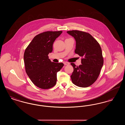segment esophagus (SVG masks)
I'll list each match as a JSON object with an SVG mask.
<instances>
[{
    "label": "esophagus",
    "instance_id": "34e87169",
    "mask_svg": "<svg viewBox=\"0 0 125 125\" xmlns=\"http://www.w3.org/2000/svg\"><path fill=\"white\" fill-rule=\"evenodd\" d=\"M64 64L65 65H69L70 64L69 63L67 62H64Z\"/></svg>",
    "mask_w": 125,
    "mask_h": 125
}]
</instances>
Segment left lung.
<instances>
[{
  "label": "left lung",
  "mask_w": 125,
  "mask_h": 125,
  "mask_svg": "<svg viewBox=\"0 0 125 125\" xmlns=\"http://www.w3.org/2000/svg\"><path fill=\"white\" fill-rule=\"evenodd\" d=\"M67 33L75 40V53L83 58L82 65L79 66L71 63L73 68L71 75L72 83L80 87H89L97 80L103 65L101 47L88 33L78 30L68 31Z\"/></svg>",
  "instance_id": "8db88e82"
}]
</instances>
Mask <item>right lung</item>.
I'll return each mask as SVG.
<instances>
[{
  "label": "right lung",
  "instance_id": "obj_1",
  "mask_svg": "<svg viewBox=\"0 0 125 125\" xmlns=\"http://www.w3.org/2000/svg\"><path fill=\"white\" fill-rule=\"evenodd\" d=\"M62 31H47L33 39L26 49L24 61L26 72L37 87L48 89L57 82V73L64 66L62 63H54L48 56L52 52L53 43Z\"/></svg>",
  "mask_w": 125,
  "mask_h": 125
}]
</instances>
